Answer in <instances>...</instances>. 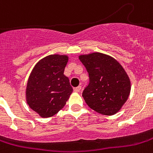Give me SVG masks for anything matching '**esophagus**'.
Returning a JSON list of instances; mask_svg holds the SVG:
<instances>
[{
  "label": "esophagus",
  "mask_w": 153,
  "mask_h": 153,
  "mask_svg": "<svg viewBox=\"0 0 153 153\" xmlns=\"http://www.w3.org/2000/svg\"><path fill=\"white\" fill-rule=\"evenodd\" d=\"M81 88H82L81 86H79V87H75V88H74V92H79L80 91H81Z\"/></svg>",
  "instance_id": "34e87169"
}]
</instances>
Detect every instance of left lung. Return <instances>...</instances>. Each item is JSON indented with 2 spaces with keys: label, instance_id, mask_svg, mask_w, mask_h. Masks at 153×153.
I'll return each instance as SVG.
<instances>
[{
  "label": "left lung",
  "instance_id": "8db88e82",
  "mask_svg": "<svg viewBox=\"0 0 153 153\" xmlns=\"http://www.w3.org/2000/svg\"><path fill=\"white\" fill-rule=\"evenodd\" d=\"M86 67L89 82L82 97L96 112L111 115L118 112L128 100L131 82L120 64L111 56L92 53L79 56Z\"/></svg>",
  "mask_w": 153,
  "mask_h": 153
}]
</instances>
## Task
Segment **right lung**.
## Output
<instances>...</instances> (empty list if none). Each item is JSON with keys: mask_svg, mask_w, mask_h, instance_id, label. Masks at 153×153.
I'll list each match as a JSON object with an SVG mask.
<instances>
[{"mask_svg": "<svg viewBox=\"0 0 153 153\" xmlns=\"http://www.w3.org/2000/svg\"><path fill=\"white\" fill-rule=\"evenodd\" d=\"M67 62L66 55H49L38 62L30 74L26 87L27 103L43 118L58 113L73 91L63 74Z\"/></svg>", "mask_w": 153, "mask_h": 153, "instance_id": "1", "label": "right lung"}]
</instances>
